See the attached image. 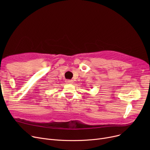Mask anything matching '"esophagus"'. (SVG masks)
I'll return each instance as SVG.
<instances>
[{
    "label": "esophagus",
    "mask_w": 150,
    "mask_h": 150,
    "mask_svg": "<svg viewBox=\"0 0 150 150\" xmlns=\"http://www.w3.org/2000/svg\"><path fill=\"white\" fill-rule=\"evenodd\" d=\"M66 82L67 83H70V84H72L73 83V81L72 80H66Z\"/></svg>",
    "instance_id": "esophagus-1"
}]
</instances>
